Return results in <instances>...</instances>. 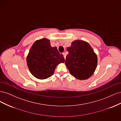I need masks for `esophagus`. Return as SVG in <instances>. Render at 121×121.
I'll list each match as a JSON object with an SVG mask.
<instances>
[{"label":"esophagus","mask_w":121,"mask_h":121,"mask_svg":"<svg viewBox=\"0 0 121 121\" xmlns=\"http://www.w3.org/2000/svg\"><path fill=\"white\" fill-rule=\"evenodd\" d=\"M63 56H64V58H65H65H66V54H65V52H64V53H63Z\"/></svg>","instance_id":"34e87169"}]
</instances>
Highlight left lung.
Segmentation results:
<instances>
[{"mask_svg":"<svg viewBox=\"0 0 121 121\" xmlns=\"http://www.w3.org/2000/svg\"><path fill=\"white\" fill-rule=\"evenodd\" d=\"M69 54L65 59V65L69 73L76 79L86 80L95 71L97 57L89 44L83 40L73 41L67 48Z\"/></svg>","mask_w":121,"mask_h":121,"instance_id":"8db88e82","label":"left lung"}]
</instances>
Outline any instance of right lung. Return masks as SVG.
Segmentation results:
<instances>
[{"mask_svg": "<svg viewBox=\"0 0 121 121\" xmlns=\"http://www.w3.org/2000/svg\"><path fill=\"white\" fill-rule=\"evenodd\" d=\"M63 55L56 47H52L47 38L39 39L33 43L27 56V64L33 76L38 79L49 78L57 65L64 63Z\"/></svg>", "mask_w": 121, "mask_h": 121, "instance_id": "1", "label": "right lung"}]
</instances>
